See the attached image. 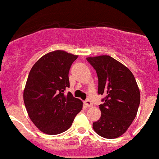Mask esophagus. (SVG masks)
Returning <instances> with one entry per match:
<instances>
[{"label":"esophagus","mask_w":159,"mask_h":159,"mask_svg":"<svg viewBox=\"0 0 159 159\" xmlns=\"http://www.w3.org/2000/svg\"><path fill=\"white\" fill-rule=\"evenodd\" d=\"M84 103H85V105L88 106V107H91V106H92V103H91V102L89 100H85Z\"/></svg>","instance_id":"1"}]
</instances>
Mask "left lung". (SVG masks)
<instances>
[{
  "instance_id": "obj_1",
  "label": "left lung",
  "mask_w": 159,
  "mask_h": 159,
  "mask_svg": "<svg viewBox=\"0 0 159 159\" xmlns=\"http://www.w3.org/2000/svg\"><path fill=\"white\" fill-rule=\"evenodd\" d=\"M96 70L98 94L105 95L99 106L101 116L93 129L105 139H116L124 133L137 115L141 95L131 70L110 56L88 57Z\"/></svg>"
}]
</instances>
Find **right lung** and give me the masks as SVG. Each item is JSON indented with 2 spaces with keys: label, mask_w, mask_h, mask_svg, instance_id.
<instances>
[{
  "label": "right lung",
  "mask_w": 159,
  "mask_h": 159,
  "mask_svg": "<svg viewBox=\"0 0 159 159\" xmlns=\"http://www.w3.org/2000/svg\"><path fill=\"white\" fill-rule=\"evenodd\" d=\"M77 55L57 50L44 55L30 71L24 90V102L32 122L48 135L66 131L83 109V102L65 94L68 73Z\"/></svg>",
  "instance_id": "add662e5"
}]
</instances>
